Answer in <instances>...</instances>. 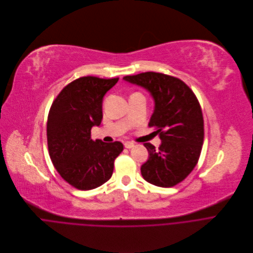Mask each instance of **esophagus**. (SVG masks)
Wrapping results in <instances>:
<instances>
[{
	"instance_id": "1",
	"label": "esophagus",
	"mask_w": 253,
	"mask_h": 253,
	"mask_svg": "<svg viewBox=\"0 0 253 253\" xmlns=\"http://www.w3.org/2000/svg\"><path fill=\"white\" fill-rule=\"evenodd\" d=\"M134 143L133 142H129V141H127V142H125L124 143V147L125 148H127V149H131V148H133L134 147Z\"/></svg>"
}]
</instances>
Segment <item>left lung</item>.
Masks as SVG:
<instances>
[{
	"instance_id": "8db88e82",
	"label": "left lung",
	"mask_w": 253,
	"mask_h": 253,
	"mask_svg": "<svg viewBox=\"0 0 253 253\" xmlns=\"http://www.w3.org/2000/svg\"><path fill=\"white\" fill-rule=\"evenodd\" d=\"M124 80L148 90L155 107L149 126L162 141L158 149L145 143L148 161L141 174L148 183L171 188L184 181L196 167L204 144V118L192 89L181 79L159 72L127 75Z\"/></svg>"
}]
</instances>
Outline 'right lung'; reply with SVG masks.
<instances>
[{
	"label": "right lung",
	"instance_id": "add662e5",
	"mask_svg": "<svg viewBox=\"0 0 253 253\" xmlns=\"http://www.w3.org/2000/svg\"><path fill=\"white\" fill-rule=\"evenodd\" d=\"M118 79L79 77L60 91L49 109L46 136L50 160L61 178L78 190L106 183L123 151L121 142L91 139V128L99 126L103 117V97Z\"/></svg>",
	"mask_w": 253,
	"mask_h": 253
}]
</instances>
